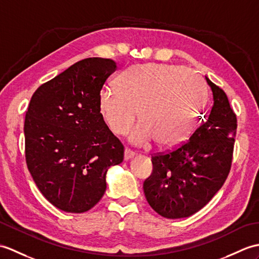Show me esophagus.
<instances>
[{
  "label": "esophagus",
  "mask_w": 259,
  "mask_h": 259,
  "mask_svg": "<svg viewBox=\"0 0 259 259\" xmlns=\"http://www.w3.org/2000/svg\"><path fill=\"white\" fill-rule=\"evenodd\" d=\"M134 155H135V151H132V150L129 148L124 149V160L125 161L130 160L132 157H134Z\"/></svg>",
  "instance_id": "obj_1"
}]
</instances>
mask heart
<instances>
[{
  "instance_id": "obj_1",
  "label": "heart",
  "mask_w": 259,
  "mask_h": 259,
  "mask_svg": "<svg viewBox=\"0 0 259 259\" xmlns=\"http://www.w3.org/2000/svg\"><path fill=\"white\" fill-rule=\"evenodd\" d=\"M117 86L100 92L101 117L113 134L124 136L139 111L142 122L131 136L139 146L153 139L163 147L185 140L206 99V86L200 76L167 64L132 66L118 78Z\"/></svg>"
}]
</instances>
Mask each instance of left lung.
I'll list each match as a JSON object with an SVG mask.
<instances>
[{
    "label": "left lung",
    "mask_w": 259,
    "mask_h": 259,
    "mask_svg": "<svg viewBox=\"0 0 259 259\" xmlns=\"http://www.w3.org/2000/svg\"><path fill=\"white\" fill-rule=\"evenodd\" d=\"M213 106L188 141L152 155L153 170L143 182L149 205L166 219L196 213L211 201L230 173L237 129L235 112L224 90L205 76Z\"/></svg>",
    "instance_id": "1"
}]
</instances>
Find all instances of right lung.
<instances>
[{"instance_id": "right-lung-1", "label": "right lung", "mask_w": 259, "mask_h": 259, "mask_svg": "<svg viewBox=\"0 0 259 259\" xmlns=\"http://www.w3.org/2000/svg\"><path fill=\"white\" fill-rule=\"evenodd\" d=\"M117 69L109 58L71 65L33 94L24 122L27 169L40 193L67 213L94 207L106 173L123 161L122 143L104 121L99 94Z\"/></svg>"}]
</instances>
